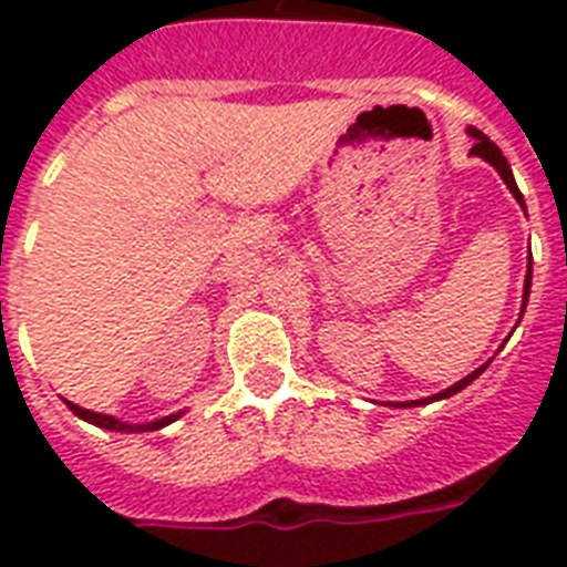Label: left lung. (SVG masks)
Returning a JSON list of instances; mask_svg holds the SVG:
<instances>
[{
	"label": "left lung",
	"mask_w": 567,
	"mask_h": 567,
	"mask_svg": "<svg viewBox=\"0 0 567 567\" xmlns=\"http://www.w3.org/2000/svg\"><path fill=\"white\" fill-rule=\"evenodd\" d=\"M467 135L474 137V146H471V155H476V158H483V162L492 164L494 171L501 173V179L506 182V188L512 190V196H515V199H518V203H520V208L527 212V205H524V196H520L518 185H515V176H512V167H509V162H506V155H503L501 150H497V144H494V141H488V137H485L483 132H480V128L467 126ZM529 285H533V256H529L527 279H524V302H520V315H524V309H527ZM485 368H488V362H485L483 368H476L474 373H467L465 379H458L456 385H450V388H444V391H439V394L423 396V400H405V403H396V405H400V409H405V405H426V403H432V400H447V396L458 394V391H462V388H465V385H471V382H474V379L485 371Z\"/></svg>",
	"instance_id": "8db88e82"
}]
</instances>
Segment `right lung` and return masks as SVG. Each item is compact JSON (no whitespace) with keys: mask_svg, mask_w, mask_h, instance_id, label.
<instances>
[{"mask_svg":"<svg viewBox=\"0 0 567 567\" xmlns=\"http://www.w3.org/2000/svg\"><path fill=\"white\" fill-rule=\"evenodd\" d=\"M66 409L75 414V417H82V421L93 423V426H102V430H111V432H155L167 426V423L179 421L185 412H176V414H167V417H158V421H150V423H126V421H117L114 414H102V412H91V409H82L79 403H70L64 400Z\"/></svg>","mask_w":567,"mask_h":567,"instance_id":"right-lung-1","label":"right lung"}]
</instances>
